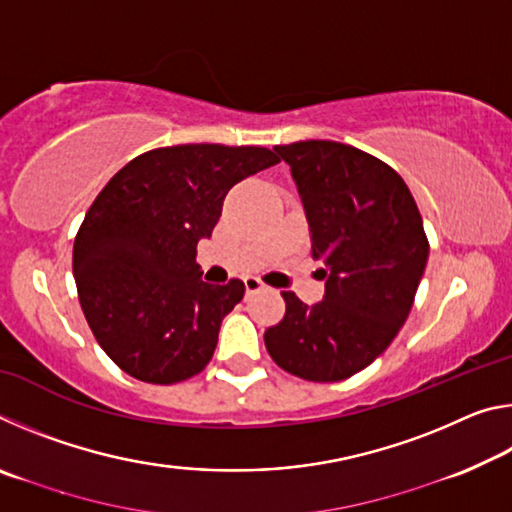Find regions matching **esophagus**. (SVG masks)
I'll return each instance as SVG.
<instances>
[{
	"instance_id": "34e87169",
	"label": "esophagus",
	"mask_w": 512,
	"mask_h": 512,
	"mask_svg": "<svg viewBox=\"0 0 512 512\" xmlns=\"http://www.w3.org/2000/svg\"><path fill=\"white\" fill-rule=\"evenodd\" d=\"M244 284H246V293H255L259 289H264V282L259 280V277H253V275L246 277Z\"/></svg>"
}]
</instances>
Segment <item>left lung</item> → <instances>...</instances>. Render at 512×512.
<instances>
[{
	"label": "left lung",
	"instance_id": "8db88e82",
	"mask_svg": "<svg viewBox=\"0 0 512 512\" xmlns=\"http://www.w3.org/2000/svg\"><path fill=\"white\" fill-rule=\"evenodd\" d=\"M291 167L325 264V296L305 305L282 291L287 314L264 332L282 370L341 381L370 366L409 318L429 257L422 216L400 173L354 146L307 140L275 146Z\"/></svg>",
	"mask_w": 512,
	"mask_h": 512
}]
</instances>
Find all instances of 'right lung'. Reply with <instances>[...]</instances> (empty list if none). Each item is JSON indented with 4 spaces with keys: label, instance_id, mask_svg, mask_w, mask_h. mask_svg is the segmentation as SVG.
<instances>
[{
    "label": "right lung",
    "instance_id": "1",
    "mask_svg": "<svg viewBox=\"0 0 512 512\" xmlns=\"http://www.w3.org/2000/svg\"><path fill=\"white\" fill-rule=\"evenodd\" d=\"M280 158L264 146L180 144L119 169L74 239L81 309L103 352L146 384H178L210 363L244 282L207 284L196 246L223 198Z\"/></svg>",
    "mask_w": 512,
    "mask_h": 512
}]
</instances>
